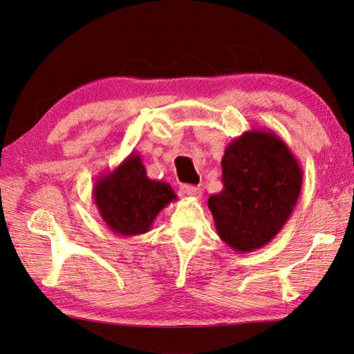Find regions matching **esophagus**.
I'll return each mask as SVG.
<instances>
[{
    "label": "esophagus",
    "instance_id": "34e87169",
    "mask_svg": "<svg viewBox=\"0 0 354 354\" xmlns=\"http://www.w3.org/2000/svg\"><path fill=\"white\" fill-rule=\"evenodd\" d=\"M182 191H183V194H186V196L194 197V198H200L201 196H203V189H201V187H198V186L183 185Z\"/></svg>",
    "mask_w": 354,
    "mask_h": 354
}]
</instances>
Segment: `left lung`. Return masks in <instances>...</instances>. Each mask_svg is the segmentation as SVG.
<instances>
[{
    "label": "left lung",
    "mask_w": 354,
    "mask_h": 354,
    "mask_svg": "<svg viewBox=\"0 0 354 354\" xmlns=\"http://www.w3.org/2000/svg\"><path fill=\"white\" fill-rule=\"evenodd\" d=\"M221 169L223 189L207 200L218 236L240 254L261 249L297 206L298 158L273 131L249 129L226 147Z\"/></svg>",
    "instance_id": "1"
}]
</instances>
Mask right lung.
Instances as JSON below:
<instances>
[{
  "label": "right lung",
  "instance_id": "obj_1",
  "mask_svg": "<svg viewBox=\"0 0 354 354\" xmlns=\"http://www.w3.org/2000/svg\"><path fill=\"white\" fill-rule=\"evenodd\" d=\"M93 200L111 232L134 236L147 234L158 212L177 200V194L167 182L151 180L140 154L131 153L111 172L97 177Z\"/></svg>",
  "mask_w": 354,
  "mask_h": 354
}]
</instances>
